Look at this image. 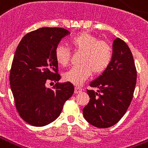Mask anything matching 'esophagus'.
<instances>
[{
  "label": "esophagus",
  "instance_id": "obj_1",
  "mask_svg": "<svg viewBox=\"0 0 148 148\" xmlns=\"http://www.w3.org/2000/svg\"><path fill=\"white\" fill-rule=\"evenodd\" d=\"M82 92V88H81L80 87L76 86L75 88H74V93L77 94V93H80V92Z\"/></svg>",
  "mask_w": 148,
  "mask_h": 148
}]
</instances>
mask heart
<instances>
[{
  "label": "heart",
  "mask_w": 148,
  "mask_h": 148,
  "mask_svg": "<svg viewBox=\"0 0 148 148\" xmlns=\"http://www.w3.org/2000/svg\"><path fill=\"white\" fill-rule=\"evenodd\" d=\"M70 44L74 51L82 52L80 65L73 66L64 74L65 81L75 84H82L92 71L101 74L106 69L112 56L111 46L106 41L99 39L88 32H82L72 37ZM56 61L61 66H66L71 60V52L66 47L58 45L54 50Z\"/></svg>",
  "instance_id": "1"
}]
</instances>
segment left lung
Returning a JSON list of instances; mask_svg holds the SVG:
<instances>
[{"mask_svg": "<svg viewBox=\"0 0 148 148\" xmlns=\"http://www.w3.org/2000/svg\"><path fill=\"white\" fill-rule=\"evenodd\" d=\"M137 83V69L127 44L119 38L113 41L110 64L101 76L90 83V101L83 109L84 119L98 128H108L121 119L131 102Z\"/></svg>", "mask_w": 148, "mask_h": 148, "instance_id": "1", "label": "left lung"}]
</instances>
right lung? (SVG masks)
<instances>
[{"mask_svg": "<svg viewBox=\"0 0 148 148\" xmlns=\"http://www.w3.org/2000/svg\"><path fill=\"white\" fill-rule=\"evenodd\" d=\"M70 32L63 28H41L30 32L19 42L10 71V85L19 116L34 127L48 125L59 116L65 101L74 93L71 82H59L56 47Z\"/></svg>", "mask_w": 148, "mask_h": 148, "instance_id": "obj_1", "label": "right lung"}]
</instances>
